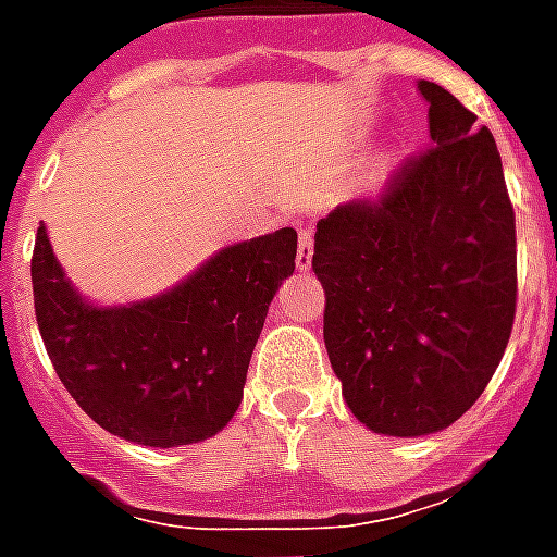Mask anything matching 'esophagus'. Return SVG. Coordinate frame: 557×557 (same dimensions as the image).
Masks as SVG:
<instances>
[{
	"label": "esophagus",
	"mask_w": 557,
	"mask_h": 557,
	"mask_svg": "<svg viewBox=\"0 0 557 557\" xmlns=\"http://www.w3.org/2000/svg\"><path fill=\"white\" fill-rule=\"evenodd\" d=\"M295 265H298V271H310L313 268V230H301V235H298Z\"/></svg>",
	"instance_id": "esophagus-1"
}]
</instances>
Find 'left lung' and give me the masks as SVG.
<instances>
[{"label":"left lung","instance_id":"obj_1","mask_svg":"<svg viewBox=\"0 0 557 557\" xmlns=\"http://www.w3.org/2000/svg\"><path fill=\"white\" fill-rule=\"evenodd\" d=\"M430 139L375 202L315 223L325 349L355 418L430 435L466 414L502 363L516 313V218L478 115L420 79Z\"/></svg>","mask_w":557,"mask_h":557}]
</instances>
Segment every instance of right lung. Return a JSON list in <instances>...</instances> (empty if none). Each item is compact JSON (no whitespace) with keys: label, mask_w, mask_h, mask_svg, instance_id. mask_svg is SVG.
<instances>
[{"label":"right lung","mask_w":557,"mask_h":557,"mask_svg":"<svg viewBox=\"0 0 557 557\" xmlns=\"http://www.w3.org/2000/svg\"><path fill=\"white\" fill-rule=\"evenodd\" d=\"M298 232L230 244L154 298L91 304L59 265L47 226L32 253L35 319L67 394L98 426L146 447L218 435L238 411L247 367Z\"/></svg>","instance_id":"obj_1"}]
</instances>
